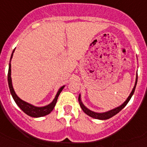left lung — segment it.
Instances as JSON below:
<instances>
[{
    "mask_svg": "<svg viewBox=\"0 0 147 147\" xmlns=\"http://www.w3.org/2000/svg\"><path fill=\"white\" fill-rule=\"evenodd\" d=\"M137 81H138V74H137V76H136V81H135V85L134 86L133 89H132V92L130 93L129 96L128 97V98L127 99V100L123 103L122 105H121L120 107H117L115 109H113L110 111H108L107 112H104V113H98V112H92V111L89 110V109H87L84 104H82V102L81 100V95H79L78 97V101H79V104H80V106H81V109H83L86 115H88L89 116L92 117L93 118H96V119H100V120H107V119H109V118H112L113 117L114 115H115L116 114H118V112L121 110V109H123L126 105L128 104V102L129 101L130 98H132V95L134 94V92H135V87H136V84H137Z\"/></svg>",
    "mask_w": 147,
    "mask_h": 147,
    "instance_id": "1",
    "label": "left lung"
}]
</instances>
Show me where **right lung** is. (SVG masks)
I'll return each instance as SVG.
<instances>
[{
  "instance_id": "1",
  "label": "right lung",
  "mask_w": 147,
  "mask_h": 147,
  "mask_svg": "<svg viewBox=\"0 0 147 147\" xmlns=\"http://www.w3.org/2000/svg\"><path fill=\"white\" fill-rule=\"evenodd\" d=\"M15 51V49L13 50L12 53V55H11V58H10V61L12 58V55H13V52ZM8 84H9V87L10 89V92L12 94V96L13 98V99L15 100V103L17 104V105L20 107V109H22L23 112H24L28 115L31 116V117H34V118H38V117H42V116H45L49 114L53 109H54L56 103H57V100H58V96H59L60 93L61 92V91L63 90V89L64 88V86H63L62 87L60 88V89L58 90L57 95H56L55 98L53 100V101L49 105L45 106V107H37L35 106H32L31 104H28L26 102L22 100L20 98H19L18 97V95H16V93L15 92L13 89V86H12V78H11V63H9V71H8Z\"/></svg>"
}]
</instances>
